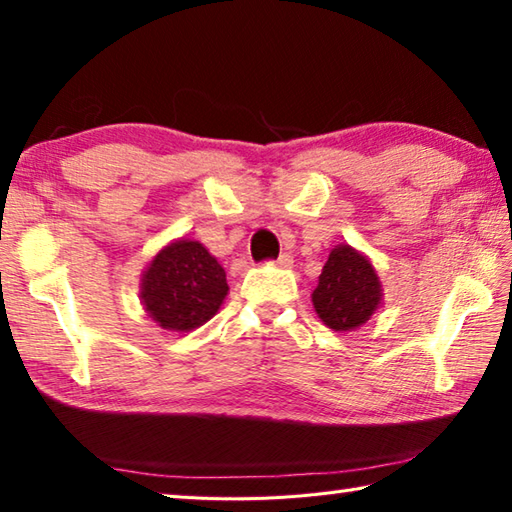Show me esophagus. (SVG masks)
I'll return each instance as SVG.
<instances>
[{"label":"esophagus","instance_id":"1","mask_svg":"<svg viewBox=\"0 0 512 512\" xmlns=\"http://www.w3.org/2000/svg\"><path fill=\"white\" fill-rule=\"evenodd\" d=\"M275 264L280 266V268H291V266H293V257L288 255V253H282L280 257H277V262H275Z\"/></svg>","mask_w":512,"mask_h":512}]
</instances>
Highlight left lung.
<instances>
[{
    "label": "left lung",
    "instance_id": "8db88e82",
    "mask_svg": "<svg viewBox=\"0 0 512 512\" xmlns=\"http://www.w3.org/2000/svg\"><path fill=\"white\" fill-rule=\"evenodd\" d=\"M383 282L367 255L349 244L331 248L311 293L318 318L333 331H353L383 304Z\"/></svg>",
    "mask_w": 512,
    "mask_h": 512
}]
</instances>
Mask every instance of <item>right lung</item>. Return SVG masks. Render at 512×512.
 I'll list each match as a JSON object with an SVG mask.
<instances>
[{
  "label": "right lung",
  "mask_w": 512,
  "mask_h": 512,
  "mask_svg": "<svg viewBox=\"0 0 512 512\" xmlns=\"http://www.w3.org/2000/svg\"><path fill=\"white\" fill-rule=\"evenodd\" d=\"M228 295L224 266L197 239H174L141 277L145 313L165 331L188 333L215 318Z\"/></svg>",
  "instance_id": "add662e5"
}]
</instances>
